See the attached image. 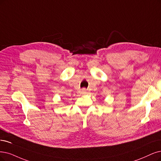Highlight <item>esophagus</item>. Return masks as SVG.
<instances>
[{
  "label": "esophagus",
  "mask_w": 161,
  "mask_h": 161,
  "mask_svg": "<svg viewBox=\"0 0 161 161\" xmlns=\"http://www.w3.org/2000/svg\"><path fill=\"white\" fill-rule=\"evenodd\" d=\"M87 93V91L86 89H83V90H81V93L82 94H86Z\"/></svg>",
  "instance_id": "34e87169"
}]
</instances>
